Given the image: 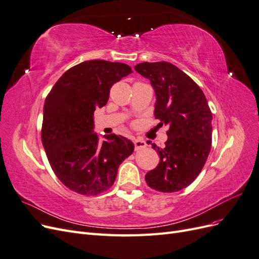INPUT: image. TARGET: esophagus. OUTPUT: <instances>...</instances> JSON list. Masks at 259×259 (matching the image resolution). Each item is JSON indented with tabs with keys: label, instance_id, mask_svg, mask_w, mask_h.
Segmentation results:
<instances>
[{
	"label": "esophagus",
	"instance_id": "34e87169",
	"mask_svg": "<svg viewBox=\"0 0 259 259\" xmlns=\"http://www.w3.org/2000/svg\"><path fill=\"white\" fill-rule=\"evenodd\" d=\"M134 145H135V150L136 151L144 150V149L147 148V144H146L145 140H143V139H135Z\"/></svg>",
	"mask_w": 259,
	"mask_h": 259
}]
</instances>
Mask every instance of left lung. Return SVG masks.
Wrapping results in <instances>:
<instances>
[{"label":"left lung","mask_w":259,"mask_h":259,"mask_svg":"<svg viewBox=\"0 0 259 259\" xmlns=\"http://www.w3.org/2000/svg\"><path fill=\"white\" fill-rule=\"evenodd\" d=\"M135 70L150 80L154 116L161 126H168L165 147L152 144L160 163L145 179L154 190L179 191L198 177L210 151L213 115L208 103L198 84L170 62L145 61Z\"/></svg>","instance_id":"left-lung-1"}]
</instances>
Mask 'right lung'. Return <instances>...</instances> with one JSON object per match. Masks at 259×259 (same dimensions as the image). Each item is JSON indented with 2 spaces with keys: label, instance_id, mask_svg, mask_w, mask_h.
<instances>
[{
  "label": "right lung",
  "instance_id": "obj_1",
  "mask_svg": "<svg viewBox=\"0 0 259 259\" xmlns=\"http://www.w3.org/2000/svg\"><path fill=\"white\" fill-rule=\"evenodd\" d=\"M132 72L122 62L83 61L62 74L45 99L42 144L54 173L72 191H106L134 151L130 139L111 134L99 140L94 131V111L106 106L111 86Z\"/></svg>",
  "mask_w": 259,
  "mask_h": 259
}]
</instances>
